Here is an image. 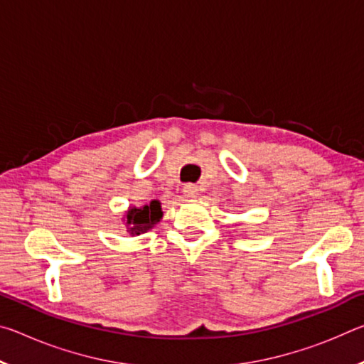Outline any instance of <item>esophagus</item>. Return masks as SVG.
<instances>
[{
	"label": "esophagus",
	"instance_id": "esophagus-1",
	"mask_svg": "<svg viewBox=\"0 0 364 364\" xmlns=\"http://www.w3.org/2000/svg\"><path fill=\"white\" fill-rule=\"evenodd\" d=\"M183 193L188 197V199H194V197L199 196V189H197V186H194V184H186Z\"/></svg>",
	"mask_w": 364,
	"mask_h": 364
}]
</instances>
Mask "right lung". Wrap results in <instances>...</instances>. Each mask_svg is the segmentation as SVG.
<instances>
[{"label": "right lung", "instance_id": "add662e5", "mask_svg": "<svg viewBox=\"0 0 364 364\" xmlns=\"http://www.w3.org/2000/svg\"><path fill=\"white\" fill-rule=\"evenodd\" d=\"M162 217V204L159 200H151L143 207H128V210L123 215V223H125L127 234L139 236V234L152 230Z\"/></svg>", "mask_w": 364, "mask_h": 364}]
</instances>
